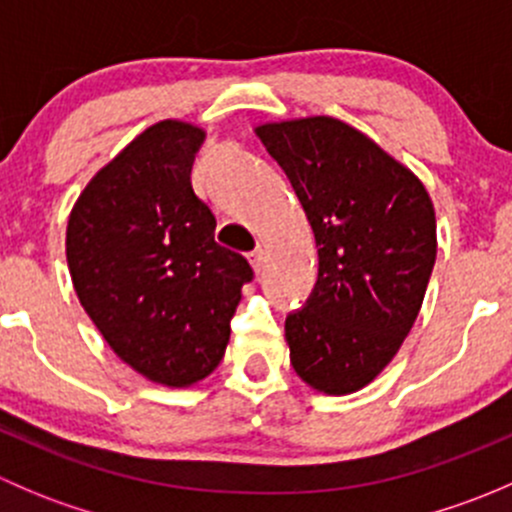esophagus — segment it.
<instances>
[{
	"mask_svg": "<svg viewBox=\"0 0 512 512\" xmlns=\"http://www.w3.org/2000/svg\"><path fill=\"white\" fill-rule=\"evenodd\" d=\"M247 260H250L252 270L260 272V270H262V265H265V252H262L260 247H257V250H252L250 255H247Z\"/></svg>",
	"mask_w": 512,
	"mask_h": 512,
	"instance_id": "esophagus-1",
	"label": "esophagus"
}]
</instances>
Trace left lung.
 <instances>
[{"label": "left lung", "mask_w": 512, "mask_h": 512, "mask_svg": "<svg viewBox=\"0 0 512 512\" xmlns=\"http://www.w3.org/2000/svg\"><path fill=\"white\" fill-rule=\"evenodd\" d=\"M282 165L319 247L307 307L285 339L299 379L327 396L364 389L414 327L436 262L426 185L379 143L332 116L255 126Z\"/></svg>", "instance_id": "obj_1"}]
</instances>
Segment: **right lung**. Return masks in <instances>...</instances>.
<instances>
[{
	"label": "right lung",
	"instance_id": "right-lung-1",
	"mask_svg": "<svg viewBox=\"0 0 512 512\" xmlns=\"http://www.w3.org/2000/svg\"><path fill=\"white\" fill-rule=\"evenodd\" d=\"M205 131L165 118L138 133L81 190L66 262L81 307L113 354L168 389L213 374L252 267L215 242V215L190 188Z\"/></svg>",
	"mask_w": 512,
	"mask_h": 512
}]
</instances>
